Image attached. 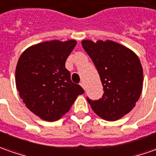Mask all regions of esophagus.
<instances>
[{"instance_id":"obj_1","label":"esophagus","mask_w":156,"mask_h":156,"mask_svg":"<svg viewBox=\"0 0 156 156\" xmlns=\"http://www.w3.org/2000/svg\"><path fill=\"white\" fill-rule=\"evenodd\" d=\"M80 85H81L83 89H85V83H84V82H81V83H80Z\"/></svg>"}]
</instances>
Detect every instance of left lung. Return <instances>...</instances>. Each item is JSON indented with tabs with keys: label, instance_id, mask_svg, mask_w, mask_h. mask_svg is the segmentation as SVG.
<instances>
[{
	"label": "left lung",
	"instance_id": "left-lung-1",
	"mask_svg": "<svg viewBox=\"0 0 156 156\" xmlns=\"http://www.w3.org/2000/svg\"><path fill=\"white\" fill-rule=\"evenodd\" d=\"M82 46L97 68L104 87L98 100L87 101L97 115L115 121L135 107L142 90L143 72L137 55L112 41H82Z\"/></svg>",
	"mask_w": 156,
	"mask_h": 156
}]
</instances>
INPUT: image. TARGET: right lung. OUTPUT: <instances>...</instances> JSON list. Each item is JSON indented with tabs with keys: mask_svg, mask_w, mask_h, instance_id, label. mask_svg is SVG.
Wrapping results in <instances>:
<instances>
[{
	"mask_svg": "<svg viewBox=\"0 0 156 156\" xmlns=\"http://www.w3.org/2000/svg\"><path fill=\"white\" fill-rule=\"evenodd\" d=\"M77 41H45L26 49L15 70V83L26 106L47 122L60 119L84 90L72 82L66 60Z\"/></svg>",
	"mask_w": 156,
	"mask_h": 156,
	"instance_id": "1",
	"label": "right lung"
}]
</instances>
